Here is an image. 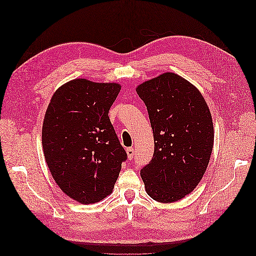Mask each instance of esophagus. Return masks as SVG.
Returning a JSON list of instances; mask_svg holds the SVG:
<instances>
[{
  "label": "esophagus",
  "instance_id": "esophagus-1",
  "mask_svg": "<svg viewBox=\"0 0 256 256\" xmlns=\"http://www.w3.org/2000/svg\"><path fill=\"white\" fill-rule=\"evenodd\" d=\"M126 152H127V156H128V159L131 160L134 158V150L132 148V147H128V148L126 150Z\"/></svg>",
  "mask_w": 256,
  "mask_h": 256
}]
</instances>
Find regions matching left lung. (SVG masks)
<instances>
[{
    "label": "left lung",
    "instance_id": "8db88e82",
    "mask_svg": "<svg viewBox=\"0 0 256 256\" xmlns=\"http://www.w3.org/2000/svg\"><path fill=\"white\" fill-rule=\"evenodd\" d=\"M154 134L152 161L141 170L145 191L160 203L191 193L206 172L214 147L212 113L200 92L182 76L164 72L136 86Z\"/></svg>",
    "mask_w": 256,
    "mask_h": 256
}]
</instances>
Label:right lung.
<instances>
[{"label":"right lung","instance_id":"1","mask_svg":"<svg viewBox=\"0 0 256 256\" xmlns=\"http://www.w3.org/2000/svg\"><path fill=\"white\" fill-rule=\"evenodd\" d=\"M122 85L74 79L54 92L42 122V148L60 190L81 204L112 193L127 154L109 118Z\"/></svg>","mask_w":256,"mask_h":256}]
</instances>
